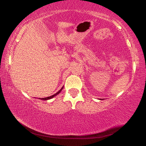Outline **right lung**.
Returning a JSON list of instances; mask_svg holds the SVG:
<instances>
[{"label":"right lung","instance_id":"right-lung-1","mask_svg":"<svg viewBox=\"0 0 146 146\" xmlns=\"http://www.w3.org/2000/svg\"><path fill=\"white\" fill-rule=\"evenodd\" d=\"M63 88H64V86L58 92H56V94H54V95H52V96H49V97H46V98H41L40 100H50V99H52V98H54V96H57L58 94H59L60 93V92L62 90V89H63Z\"/></svg>","mask_w":146,"mask_h":146}]
</instances>
